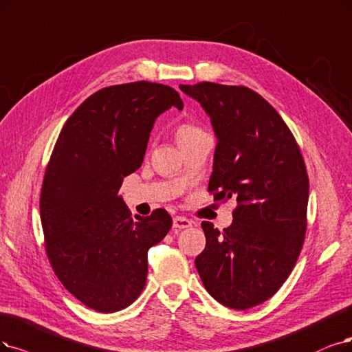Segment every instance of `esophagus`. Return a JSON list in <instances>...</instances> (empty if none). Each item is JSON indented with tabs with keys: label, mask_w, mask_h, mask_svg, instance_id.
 <instances>
[{
	"label": "esophagus",
	"mask_w": 352,
	"mask_h": 352,
	"mask_svg": "<svg viewBox=\"0 0 352 352\" xmlns=\"http://www.w3.org/2000/svg\"><path fill=\"white\" fill-rule=\"evenodd\" d=\"M194 223L191 222V220H188L187 217H183V216H175L173 219V226L175 230H181V229H187V228H191Z\"/></svg>",
	"instance_id": "esophagus-1"
}]
</instances>
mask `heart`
I'll list each match as a JSON object with an SVG mask.
<instances>
[{
  "mask_svg": "<svg viewBox=\"0 0 352 352\" xmlns=\"http://www.w3.org/2000/svg\"><path fill=\"white\" fill-rule=\"evenodd\" d=\"M199 132H201V130H200L199 127H196V126L181 124V126L175 130V139H177V142H181V140H184V139H187V138H190V136H192V135H196V133H199Z\"/></svg>",
  "mask_w": 352,
  "mask_h": 352,
  "instance_id": "obj_1",
  "label": "heart"
}]
</instances>
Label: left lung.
Returning a JSON list of instances; mask_svg holds the SVG:
<instances>
[{
  "mask_svg": "<svg viewBox=\"0 0 352 352\" xmlns=\"http://www.w3.org/2000/svg\"><path fill=\"white\" fill-rule=\"evenodd\" d=\"M210 117L217 145L209 191L236 199L223 232L203 222L196 268L209 294L245 310L274 296L302 251L309 178L300 149L274 107L246 87L179 85Z\"/></svg>",
  "mask_w": 352,
  "mask_h": 352,
  "instance_id": "obj_1",
  "label": "left lung"
}]
</instances>
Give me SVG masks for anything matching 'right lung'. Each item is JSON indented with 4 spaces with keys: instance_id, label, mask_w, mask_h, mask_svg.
<instances>
[{
    "instance_id": "1",
    "label": "right lung",
    "mask_w": 352,
    "mask_h": 352,
    "mask_svg": "<svg viewBox=\"0 0 352 352\" xmlns=\"http://www.w3.org/2000/svg\"><path fill=\"white\" fill-rule=\"evenodd\" d=\"M183 100L168 85L102 88L65 123L41 194L46 252L71 294L101 314L132 305L145 287L148 251L173 226L164 209L130 216L119 196L140 168L156 117Z\"/></svg>"
}]
</instances>
